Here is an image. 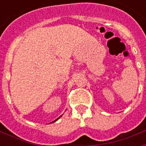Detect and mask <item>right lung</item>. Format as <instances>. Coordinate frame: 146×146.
<instances>
[{"label": "right lung", "instance_id": "add662e5", "mask_svg": "<svg viewBox=\"0 0 146 146\" xmlns=\"http://www.w3.org/2000/svg\"><path fill=\"white\" fill-rule=\"evenodd\" d=\"M59 118H60V116H59V117H58V118H57V119H55V120H54V121H53V122H55V121H56V120H57L58 119H59Z\"/></svg>", "mask_w": 146, "mask_h": 146}]
</instances>
